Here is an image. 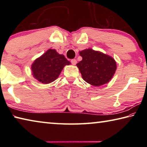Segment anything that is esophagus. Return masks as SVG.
Wrapping results in <instances>:
<instances>
[{"mask_svg":"<svg viewBox=\"0 0 147 147\" xmlns=\"http://www.w3.org/2000/svg\"><path fill=\"white\" fill-rule=\"evenodd\" d=\"M71 63L73 65H75L76 64V63H77V61L76 60V59H71Z\"/></svg>","mask_w":147,"mask_h":147,"instance_id":"esophagus-1","label":"esophagus"}]
</instances>
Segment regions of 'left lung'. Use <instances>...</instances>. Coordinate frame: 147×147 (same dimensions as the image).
I'll use <instances>...</instances> for the list:
<instances>
[{"instance_id":"8db88e82","label":"left lung","mask_w":147,"mask_h":147,"mask_svg":"<svg viewBox=\"0 0 147 147\" xmlns=\"http://www.w3.org/2000/svg\"><path fill=\"white\" fill-rule=\"evenodd\" d=\"M82 60L76 64L84 80L94 86L109 82L117 69L116 62L111 56L91 49L80 52Z\"/></svg>"}]
</instances>
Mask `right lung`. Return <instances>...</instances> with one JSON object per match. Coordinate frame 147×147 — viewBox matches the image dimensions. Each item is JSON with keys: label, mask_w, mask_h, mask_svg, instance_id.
I'll return each mask as SVG.
<instances>
[{"label": "right lung", "mask_w": 147, "mask_h": 147, "mask_svg": "<svg viewBox=\"0 0 147 147\" xmlns=\"http://www.w3.org/2000/svg\"><path fill=\"white\" fill-rule=\"evenodd\" d=\"M70 64L63 54H59L54 49H49L34 61L31 69L34 78L47 84L57 79L64 67Z\"/></svg>", "instance_id": "obj_1"}]
</instances>
